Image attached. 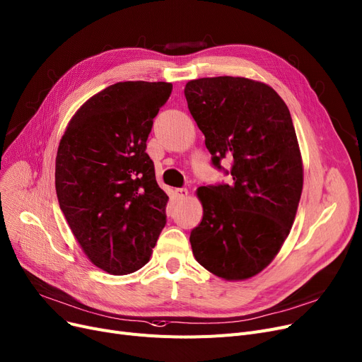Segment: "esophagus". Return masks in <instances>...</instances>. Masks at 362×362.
<instances>
[{
  "instance_id": "obj_1",
  "label": "esophagus",
  "mask_w": 362,
  "mask_h": 362,
  "mask_svg": "<svg viewBox=\"0 0 362 362\" xmlns=\"http://www.w3.org/2000/svg\"><path fill=\"white\" fill-rule=\"evenodd\" d=\"M175 194H177L178 199L182 200V199H185L187 196H189V190H187V189H177V190H175Z\"/></svg>"
}]
</instances>
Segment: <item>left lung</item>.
I'll list each match as a JSON object with an SVG mask.
<instances>
[{
	"instance_id": "8db88e82",
	"label": "left lung",
	"mask_w": 362,
	"mask_h": 362,
	"mask_svg": "<svg viewBox=\"0 0 362 362\" xmlns=\"http://www.w3.org/2000/svg\"><path fill=\"white\" fill-rule=\"evenodd\" d=\"M184 95L212 165L230 158V184L199 187L204 216L192 230L200 266L250 279L276 257L293 227L303 162L290 110L270 86L245 77L190 80Z\"/></svg>"
}]
</instances>
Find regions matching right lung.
Masks as SVG:
<instances>
[{"instance_id":"right-lung-1","label":"right lung","mask_w":362,"mask_h":362,"mask_svg":"<svg viewBox=\"0 0 362 362\" xmlns=\"http://www.w3.org/2000/svg\"><path fill=\"white\" fill-rule=\"evenodd\" d=\"M170 92L165 81L111 84L77 110L59 142V206L83 252L110 274L147 264L166 224L169 197L146 148Z\"/></svg>"}]
</instances>
